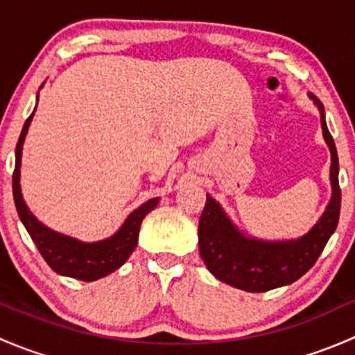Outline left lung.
Wrapping results in <instances>:
<instances>
[{
  "mask_svg": "<svg viewBox=\"0 0 355 355\" xmlns=\"http://www.w3.org/2000/svg\"><path fill=\"white\" fill-rule=\"evenodd\" d=\"M320 110L323 139L330 148L331 198L313 228L299 239L264 241L239 230L220 202L209 194L199 220V254L213 277L245 292H268L293 284L313 268L324 245L336 230L340 218L338 156L328 132L324 108L309 94Z\"/></svg>",
  "mask_w": 355,
  "mask_h": 355,
  "instance_id": "left-lung-1",
  "label": "left lung"
}]
</instances>
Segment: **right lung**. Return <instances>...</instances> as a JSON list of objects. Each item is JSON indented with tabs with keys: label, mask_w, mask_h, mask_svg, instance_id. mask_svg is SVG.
Wrapping results in <instances>:
<instances>
[{
	"label": "right lung",
	"mask_w": 355,
	"mask_h": 355,
	"mask_svg": "<svg viewBox=\"0 0 355 355\" xmlns=\"http://www.w3.org/2000/svg\"><path fill=\"white\" fill-rule=\"evenodd\" d=\"M44 85V84H42ZM41 85V89H42ZM39 101V92H37ZM37 106V105H35ZM35 108L31 116L25 121L22 134L15 149V171H13V199H15L17 213L22 220L24 227L27 228L28 235L37 245L39 252L44 257L46 263L51 266L53 271L63 277L75 278L82 282H94L106 275L116 271L125 261L130 257L134 249L137 247L139 230L146 214L151 213L159 202V198L146 200L144 204L132 211L121 227L108 239L96 242H82L70 235L60 234L51 230L44 223L37 220L28 209L27 202L24 200L22 187H20V166H22V149L31 121L34 118Z\"/></svg>",
	"instance_id": "right-lung-1"
}]
</instances>
